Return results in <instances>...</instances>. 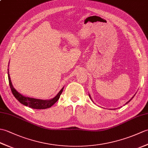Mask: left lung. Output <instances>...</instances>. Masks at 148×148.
<instances>
[{
	"label": "left lung",
	"instance_id": "1",
	"mask_svg": "<svg viewBox=\"0 0 148 148\" xmlns=\"http://www.w3.org/2000/svg\"><path fill=\"white\" fill-rule=\"evenodd\" d=\"M135 95H136V94H135ZM135 95H134V96H135ZM89 97H90V99H91V100H92V97H91V96H90V94H89ZM134 97H132V98H131V99H130V100H128V102H127V103H125V105H126V104H127V103H128V102H130V100H132V99H133V98H134ZM92 101H93V100H92Z\"/></svg>",
	"mask_w": 148,
	"mask_h": 148
}]
</instances>
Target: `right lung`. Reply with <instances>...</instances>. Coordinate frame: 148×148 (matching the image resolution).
Masks as SVG:
<instances>
[{"mask_svg": "<svg viewBox=\"0 0 148 148\" xmlns=\"http://www.w3.org/2000/svg\"><path fill=\"white\" fill-rule=\"evenodd\" d=\"M8 71H9V69ZM8 79H9V86H10L11 92L13 94L14 97L19 102H20L21 104H23L25 106H29V108H31L32 109H45L47 108H49L54 104L55 103L57 102V100L59 99L60 95L62 94L64 88L60 90V91L58 93L55 97H53V99L49 100H42V99H37L34 98H30V97H25L23 95H21V93L18 92L16 90H15L14 88L12 86V84L11 83V80L10 78V76H9V71L8 72Z\"/></svg>", "mask_w": 148, "mask_h": 148, "instance_id": "1", "label": "right lung"}]
</instances>
